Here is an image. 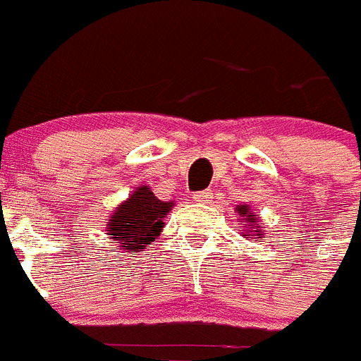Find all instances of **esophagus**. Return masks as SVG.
I'll use <instances>...</instances> for the list:
<instances>
[{
    "instance_id": "34e87169",
    "label": "esophagus",
    "mask_w": 361,
    "mask_h": 361,
    "mask_svg": "<svg viewBox=\"0 0 361 361\" xmlns=\"http://www.w3.org/2000/svg\"><path fill=\"white\" fill-rule=\"evenodd\" d=\"M193 199L199 202H206L208 199H210V192H197L195 195H193Z\"/></svg>"
}]
</instances>
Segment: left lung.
Here are the masks:
<instances>
[{"label":"left lung","instance_id":"8db88e82","mask_svg":"<svg viewBox=\"0 0 361 361\" xmlns=\"http://www.w3.org/2000/svg\"><path fill=\"white\" fill-rule=\"evenodd\" d=\"M237 217H239V221H241V223H245V230H243V233H245V235H250L252 232H257V235H263V233H261V226H259V217L252 214L248 206L246 204L237 206ZM254 227L256 228L255 231L253 230Z\"/></svg>","mask_w":361,"mask_h":361}]
</instances>
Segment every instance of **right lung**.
Returning a JSON list of instances; mask_svg holds the SVG:
<instances>
[{
    "label": "right lung",
    "instance_id": "right-lung-1",
    "mask_svg": "<svg viewBox=\"0 0 361 361\" xmlns=\"http://www.w3.org/2000/svg\"><path fill=\"white\" fill-rule=\"evenodd\" d=\"M173 208V202L157 199L149 186L137 188L128 201L120 202L107 219L106 232L109 239L118 243L120 250L137 254L160 235L164 219Z\"/></svg>",
    "mask_w": 361,
    "mask_h": 361
}]
</instances>
